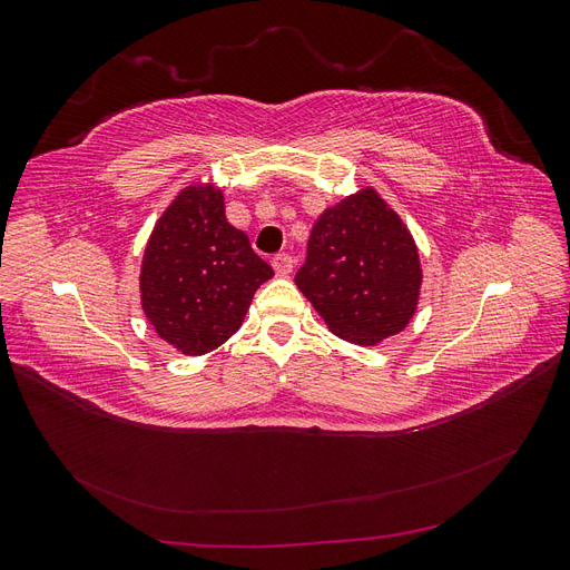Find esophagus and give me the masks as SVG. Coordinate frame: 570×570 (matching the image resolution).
I'll return each mask as SVG.
<instances>
[{
    "instance_id": "obj_1",
    "label": "esophagus",
    "mask_w": 570,
    "mask_h": 570,
    "mask_svg": "<svg viewBox=\"0 0 570 570\" xmlns=\"http://www.w3.org/2000/svg\"><path fill=\"white\" fill-rule=\"evenodd\" d=\"M292 256L289 254H275L273 256V268H275V273L278 275H289L292 273Z\"/></svg>"
}]
</instances>
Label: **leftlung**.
I'll return each instance as SVG.
<instances>
[{
	"label": "left lung",
	"instance_id": "left-lung-1",
	"mask_svg": "<svg viewBox=\"0 0 570 570\" xmlns=\"http://www.w3.org/2000/svg\"><path fill=\"white\" fill-rule=\"evenodd\" d=\"M295 283L337 337L371 347L416 314L423 271L402 218L366 187L314 223Z\"/></svg>",
	"mask_w": 570,
	"mask_h": 570
}]
</instances>
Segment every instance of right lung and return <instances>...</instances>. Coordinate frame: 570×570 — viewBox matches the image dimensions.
<instances>
[{"instance_id":"obj_1","label":"right lung","mask_w":570,"mask_h":570,"mask_svg":"<svg viewBox=\"0 0 570 570\" xmlns=\"http://www.w3.org/2000/svg\"><path fill=\"white\" fill-rule=\"evenodd\" d=\"M273 268L226 218L223 193L189 185L170 202L142 256L140 299L161 340L199 356L243 325L258 285Z\"/></svg>"}]
</instances>
